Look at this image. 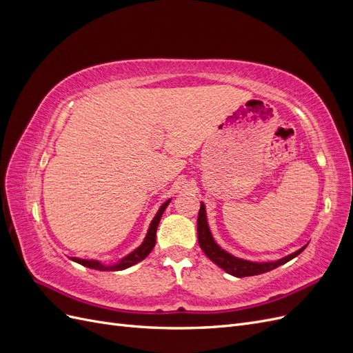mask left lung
Returning <instances> with one entry per match:
<instances>
[{
    "mask_svg": "<svg viewBox=\"0 0 353 353\" xmlns=\"http://www.w3.org/2000/svg\"><path fill=\"white\" fill-rule=\"evenodd\" d=\"M197 239L201 250L205 252L208 258L216 263L219 268H222L225 272L234 275V276H252V275H259L263 272L272 271L275 268H279L280 265L287 263L288 261H292L296 258L297 254H301L306 245H303L302 249L296 250L294 253L284 256V258L274 261V262H252V261H245L241 258H236V256L228 253L227 250H223L221 245L213 239L209 223H208V216H206V206L205 203H200V210H199V218H197Z\"/></svg>",
    "mask_w": 353,
    "mask_h": 353,
    "instance_id": "8db88e82",
    "label": "left lung"
}]
</instances>
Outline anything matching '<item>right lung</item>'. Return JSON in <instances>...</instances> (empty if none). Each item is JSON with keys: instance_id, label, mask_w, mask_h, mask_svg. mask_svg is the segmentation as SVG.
Listing matches in <instances>:
<instances>
[{"instance_id": "1", "label": "right lung", "mask_w": 353, "mask_h": 353, "mask_svg": "<svg viewBox=\"0 0 353 353\" xmlns=\"http://www.w3.org/2000/svg\"><path fill=\"white\" fill-rule=\"evenodd\" d=\"M170 203V199L166 200L162 206L159 208L157 213L154 215L153 221L150 222V227H148V231H147V236L144 239V241L138 245V248L131 252L130 254H126L125 258L119 259L116 263H112V265H105L100 261H94V259H81V258H72L73 262L77 263H81L83 266H87V268H91V270H97V271H122V270H126L130 268V266L141 262L143 259H145L148 253H150L154 248L156 244V231H157V227H159V222H160V218H162L165 209L168 208V205Z\"/></svg>"}]
</instances>
